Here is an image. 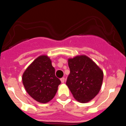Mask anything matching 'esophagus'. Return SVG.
I'll use <instances>...</instances> for the list:
<instances>
[{"mask_svg":"<svg viewBox=\"0 0 126 126\" xmlns=\"http://www.w3.org/2000/svg\"><path fill=\"white\" fill-rule=\"evenodd\" d=\"M61 81L62 83H64V81H65V78H62L61 79Z\"/></svg>","mask_w":126,"mask_h":126,"instance_id":"34e87169","label":"esophagus"}]
</instances>
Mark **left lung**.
<instances>
[{"label":"left lung","instance_id":"8db88e82","mask_svg":"<svg viewBox=\"0 0 126 126\" xmlns=\"http://www.w3.org/2000/svg\"><path fill=\"white\" fill-rule=\"evenodd\" d=\"M70 74L66 84L80 103H87L99 93L103 78V71L90 58L81 55L68 59Z\"/></svg>","mask_w":126,"mask_h":126}]
</instances>
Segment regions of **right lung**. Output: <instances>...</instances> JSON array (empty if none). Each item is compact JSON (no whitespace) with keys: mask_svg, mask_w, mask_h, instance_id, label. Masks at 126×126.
I'll return each instance as SVG.
<instances>
[{"mask_svg":"<svg viewBox=\"0 0 126 126\" xmlns=\"http://www.w3.org/2000/svg\"><path fill=\"white\" fill-rule=\"evenodd\" d=\"M22 80L27 93L42 103H46L53 99L61 83L55 76L50 59L45 55L38 57L28 67Z\"/></svg>","mask_w":126,"mask_h":126,"instance_id":"right-lung-1","label":"right lung"}]
</instances>
